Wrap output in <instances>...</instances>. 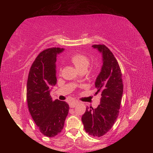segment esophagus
<instances>
[{
  "instance_id": "1",
  "label": "esophagus",
  "mask_w": 153,
  "mask_h": 153,
  "mask_svg": "<svg viewBox=\"0 0 153 153\" xmlns=\"http://www.w3.org/2000/svg\"><path fill=\"white\" fill-rule=\"evenodd\" d=\"M77 104V101L76 100H71V101L69 102V107L71 108H74Z\"/></svg>"
}]
</instances>
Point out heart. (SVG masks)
I'll return each mask as SVG.
<instances>
[{
    "mask_svg": "<svg viewBox=\"0 0 153 153\" xmlns=\"http://www.w3.org/2000/svg\"><path fill=\"white\" fill-rule=\"evenodd\" d=\"M70 61L78 71H86L90 64L89 59L83 54H75L71 56Z\"/></svg>",
    "mask_w": 153,
    "mask_h": 153,
    "instance_id": "1",
    "label": "heart"
}]
</instances>
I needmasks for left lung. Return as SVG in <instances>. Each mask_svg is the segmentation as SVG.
Listing matches in <instances>:
<instances>
[{
  "label": "left lung",
  "instance_id": "obj_1",
  "mask_svg": "<svg viewBox=\"0 0 153 153\" xmlns=\"http://www.w3.org/2000/svg\"><path fill=\"white\" fill-rule=\"evenodd\" d=\"M102 53L103 65L95 82V94L101 96L97 108L87 107L82 121L86 132L100 137L109 131L120 113L123 85L119 63L109 49L104 45H92Z\"/></svg>",
  "mask_w": 153,
  "mask_h": 153
}]
</instances>
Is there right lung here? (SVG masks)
I'll return each mask as SVG.
<instances>
[{
    "label": "right lung",
    "instance_id": "right-lung-1",
    "mask_svg": "<svg viewBox=\"0 0 153 153\" xmlns=\"http://www.w3.org/2000/svg\"><path fill=\"white\" fill-rule=\"evenodd\" d=\"M63 50L55 47L41 52L28 75V108L40 132L48 137H54L61 132L69 112V105L66 102L53 100L50 95L51 87L56 84V55Z\"/></svg>",
    "mask_w": 153,
    "mask_h": 153
}]
</instances>
